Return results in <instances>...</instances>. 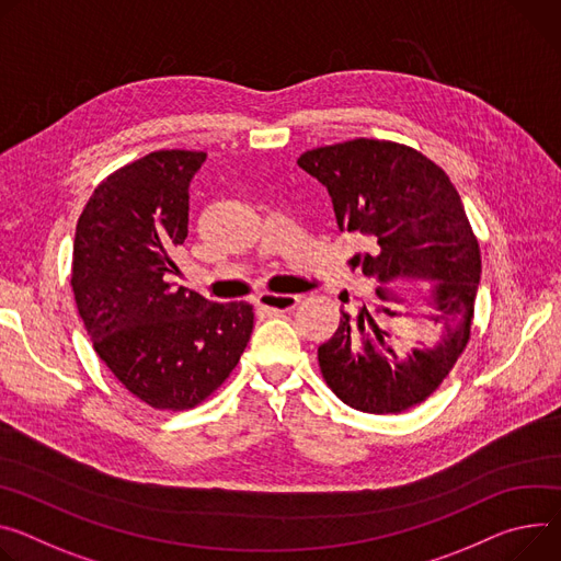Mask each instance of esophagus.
Returning a JSON list of instances; mask_svg holds the SVG:
<instances>
[{
    "label": "esophagus",
    "mask_w": 561,
    "mask_h": 561,
    "mask_svg": "<svg viewBox=\"0 0 561 561\" xmlns=\"http://www.w3.org/2000/svg\"><path fill=\"white\" fill-rule=\"evenodd\" d=\"M301 295H279V293H262L257 297V307L271 311V313H286L295 309Z\"/></svg>",
    "instance_id": "esophagus-1"
}]
</instances>
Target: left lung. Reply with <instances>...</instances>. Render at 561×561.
Masks as SVG:
<instances>
[{
  "label": "left lung",
  "mask_w": 561,
  "mask_h": 561,
  "mask_svg": "<svg viewBox=\"0 0 561 561\" xmlns=\"http://www.w3.org/2000/svg\"><path fill=\"white\" fill-rule=\"evenodd\" d=\"M297 165L316 176L333 201L340 230L363 232L371 250L351 260L363 273L391 282H434L430 316L443 327L432 348L400 355L380 327L396 318L387 288L358 313L340 311V324L320 344V371L331 391L353 410L400 414L427 400L470 342L481 279V250L449 176L419 149L393 140L355 138L309 149Z\"/></svg>",
  "instance_id": "obj_1"
}]
</instances>
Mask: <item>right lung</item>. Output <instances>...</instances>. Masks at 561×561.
I'll return each mask as SVG.
<instances>
[{"label":"right lung","mask_w":561,"mask_h":561,"mask_svg":"<svg viewBox=\"0 0 561 561\" xmlns=\"http://www.w3.org/2000/svg\"><path fill=\"white\" fill-rule=\"evenodd\" d=\"M203 161L206 151H151L100 183L76 226L71 288L93 351L154 410H192L215 393L254 324L248 301L219 304L168 282Z\"/></svg>","instance_id":"1"}]
</instances>
